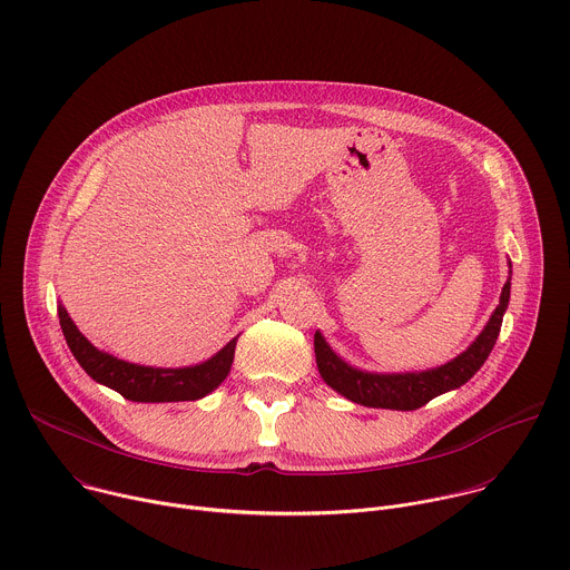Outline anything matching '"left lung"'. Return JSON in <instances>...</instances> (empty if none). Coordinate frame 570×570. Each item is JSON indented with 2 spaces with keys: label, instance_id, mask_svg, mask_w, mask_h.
I'll list each match as a JSON object with an SVG mask.
<instances>
[{
  "label": "left lung",
  "instance_id": "obj_1",
  "mask_svg": "<svg viewBox=\"0 0 570 570\" xmlns=\"http://www.w3.org/2000/svg\"><path fill=\"white\" fill-rule=\"evenodd\" d=\"M510 302V277L503 284L499 306L494 308L490 322L481 331V335L448 364H441L430 371L419 373H368L346 364L326 340L315 333V362L324 383L348 399L351 403L364 407H383V410H401L412 412L428 405L432 399L465 385L470 377L481 368L488 360L503 322V313Z\"/></svg>",
  "mask_w": 570,
  "mask_h": 570
}]
</instances>
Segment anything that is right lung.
<instances>
[{
  "instance_id": "right-lung-1",
  "label": "right lung",
  "mask_w": 570,
  "mask_h": 570,
  "mask_svg": "<svg viewBox=\"0 0 570 570\" xmlns=\"http://www.w3.org/2000/svg\"><path fill=\"white\" fill-rule=\"evenodd\" d=\"M60 326L65 340L80 362V366L94 377L96 383L118 392L122 399L134 403H178V401H199L217 390L226 375L230 373L235 360L237 337H233L219 353L210 360L183 366V368H160L142 366L118 360L100 348H96L73 324L67 308L58 306Z\"/></svg>"
}]
</instances>
